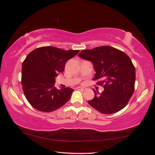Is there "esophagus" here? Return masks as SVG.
<instances>
[{
	"label": "esophagus",
	"instance_id": "1",
	"mask_svg": "<svg viewBox=\"0 0 155 155\" xmlns=\"http://www.w3.org/2000/svg\"><path fill=\"white\" fill-rule=\"evenodd\" d=\"M76 89H77V90H79V91H85L86 88L82 87H77Z\"/></svg>",
	"mask_w": 155,
	"mask_h": 155
}]
</instances>
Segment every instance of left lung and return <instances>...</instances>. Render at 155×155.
<instances>
[{"label": "left lung", "instance_id": "left-lung-1", "mask_svg": "<svg viewBox=\"0 0 155 155\" xmlns=\"http://www.w3.org/2000/svg\"><path fill=\"white\" fill-rule=\"evenodd\" d=\"M93 63L96 74L93 80L103 86L101 93L93 89L94 97L88 104L102 114H110L127 105L134 91L135 67L129 56L112 46H103L83 50L78 55Z\"/></svg>", "mask_w": 155, "mask_h": 155}]
</instances>
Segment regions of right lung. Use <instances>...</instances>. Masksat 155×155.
I'll use <instances>...</instances> for the list:
<instances>
[{
    "label": "right lung",
    "mask_w": 155,
    "mask_h": 155,
    "mask_svg": "<svg viewBox=\"0 0 155 155\" xmlns=\"http://www.w3.org/2000/svg\"><path fill=\"white\" fill-rule=\"evenodd\" d=\"M79 50H64L54 46L37 48L22 63L21 83L25 97L35 109L49 112L63 106L74 90L54 87L55 77L64 70L66 62Z\"/></svg>",
    "instance_id": "obj_1"
}]
</instances>
